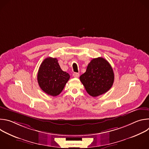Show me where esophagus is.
Masks as SVG:
<instances>
[{
  "label": "esophagus",
  "instance_id": "esophagus-1",
  "mask_svg": "<svg viewBox=\"0 0 149 149\" xmlns=\"http://www.w3.org/2000/svg\"><path fill=\"white\" fill-rule=\"evenodd\" d=\"M73 77H75V78H78L79 77V73H77V72H74L73 74H72Z\"/></svg>",
  "mask_w": 149,
  "mask_h": 149
}]
</instances>
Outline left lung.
Segmentation results:
<instances>
[{
  "mask_svg": "<svg viewBox=\"0 0 149 149\" xmlns=\"http://www.w3.org/2000/svg\"><path fill=\"white\" fill-rule=\"evenodd\" d=\"M79 79L87 93L95 97L111 88L114 74L109 62L103 58L98 57L91 61L86 72L80 76Z\"/></svg>",
  "mask_w": 149,
  "mask_h": 149,
  "instance_id": "left-lung-1",
  "label": "left lung"
}]
</instances>
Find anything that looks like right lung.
<instances>
[{
  "label": "right lung",
  "instance_id": "right-lung-1",
  "mask_svg": "<svg viewBox=\"0 0 149 149\" xmlns=\"http://www.w3.org/2000/svg\"><path fill=\"white\" fill-rule=\"evenodd\" d=\"M70 78L63 71L56 58H47L42 62L38 72V82L42 90L51 96L59 95Z\"/></svg>",
  "mask_w": 149,
  "mask_h": 149
}]
</instances>
